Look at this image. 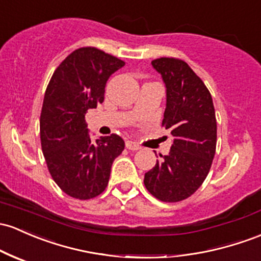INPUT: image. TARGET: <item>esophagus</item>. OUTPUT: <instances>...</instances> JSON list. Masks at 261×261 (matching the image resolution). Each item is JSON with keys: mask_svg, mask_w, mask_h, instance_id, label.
Returning a JSON list of instances; mask_svg holds the SVG:
<instances>
[{"mask_svg": "<svg viewBox=\"0 0 261 261\" xmlns=\"http://www.w3.org/2000/svg\"><path fill=\"white\" fill-rule=\"evenodd\" d=\"M126 147L128 148V150H131V151H137V150H140V148H141V146L140 145H137L136 142H134V141H126Z\"/></svg>", "mask_w": 261, "mask_h": 261, "instance_id": "34e87169", "label": "esophagus"}]
</instances>
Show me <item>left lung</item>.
<instances>
[{
    "mask_svg": "<svg viewBox=\"0 0 261 261\" xmlns=\"http://www.w3.org/2000/svg\"><path fill=\"white\" fill-rule=\"evenodd\" d=\"M166 87L162 125L173 136L172 147L145 173L147 191L162 202H179L200 187L216 153L217 120L213 100L202 79L186 62H151Z\"/></svg>",
    "mask_w": 261,
    "mask_h": 261,
    "instance_id": "obj_1",
    "label": "left lung"
}]
</instances>
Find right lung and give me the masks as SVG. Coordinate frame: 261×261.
Wrapping results in <instances>:
<instances>
[{
	"label": "right lung",
	"mask_w": 261,
	"mask_h": 261,
	"mask_svg": "<svg viewBox=\"0 0 261 261\" xmlns=\"http://www.w3.org/2000/svg\"><path fill=\"white\" fill-rule=\"evenodd\" d=\"M116 57L79 48L51 75L41 113V144L51 178L68 196L90 199L107 188L124 140L116 134L91 140L85 114L104 101L111 74L124 67Z\"/></svg>",
	"instance_id": "obj_1"
}]
</instances>
